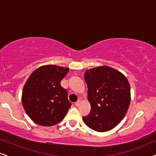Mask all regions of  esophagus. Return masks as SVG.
<instances>
[{
	"mask_svg": "<svg viewBox=\"0 0 156 156\" xmlns=\"http://www.w3.org/2000/svg\"><path fill=\"white\" fill-rule=\"evenodd\" d=\"M80 103H81V101H80V100H78V101L75 103V105H76V106H79V105H80Z\"/></svg>",
	"mask_w": 156,
	"mask_h": 156,
	"instance_id": "esophagus-1",
	"label": "esophagus"
}]
</instances>
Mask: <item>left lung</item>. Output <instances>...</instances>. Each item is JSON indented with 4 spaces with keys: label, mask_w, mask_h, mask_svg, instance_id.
Masks as SVG:
<instances>
[{
    "label": "left lung",
    "mask_w": 156,
    "mask_h": 156,
    "mask_svg": "<svg viewBox=\"0 0 156 156\" xmlns=\"http://www.w3.org/2000/svg\"><path fill=\"white\" fill-rule=\"evenodd\" d=\"M87 98L91 111L83 120L95 131L112 129L124 119L131 101L130 85L122 73L107 66L87 70Z\"/></svg>",
    "instance_id": "8db88e82"
}]
</instances>
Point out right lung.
I'll return each mask as SVG.
<instances>
[{"label": "right lung", "mask_w": 156, "mask_h": 156, "mask_svg": "<svg viewBox=\"0 0 156 156\" xmlns=\"http://www.w3.org/2000/svg\"><path fill=\"white\" fill-rule=\"evenodd\" d=\"M69 70L56 65H45L29 76L23 88L22 101L26 113L36 124L53 126L66 116L72 103L61 81Z\"/></svg>", "instance_id": "1"}]
</instances>
